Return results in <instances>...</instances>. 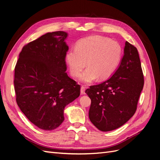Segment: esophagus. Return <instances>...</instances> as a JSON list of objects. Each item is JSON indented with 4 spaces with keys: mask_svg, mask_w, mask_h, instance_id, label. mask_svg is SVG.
I'll return each instance as SVG.
<instances>
[{
    "mask_svg": "<svg viewBox=\"0 0 160 160\" xmlns=\"http://www.w3.org/2000/svg\"><path fill=\"white\" fill-rule=\"evenodd\" d=\"M81 94L85 95V88L83 86H82L81 88Z\"/></svg>",
    "mask_w": 160,
    "mask_h": 160,
    "instance_id": "esophagus-1",
    "label": "esophagus"
}]
</instances>
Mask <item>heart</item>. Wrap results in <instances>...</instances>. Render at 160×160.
Listing matches in <instances>:
<instances>
[{
	"mask_svg": "<svg viewBox=\"0 0 160 160\" xmlns=\"http://www.w3.org/2000/svg\"><path fill=\"white\" fill-rule=\"evenodd\" d=\"M122 47L117 41L99 35L86 37L77 41L74 49L66 52L65 60L70 73L79 76L82 83L90 84L99 78L107 79L112 75L120 63Z\"/></svg>",
	"mask_w": 160,
	"mask_h": 160,
	"instance_id": "obj_1",
	"label": "heart"
}]
</instances>
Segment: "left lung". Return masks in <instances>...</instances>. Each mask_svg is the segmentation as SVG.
I'll return each mask as SVG.
<instances>
[{"label": "left lung", "mask_w": 160, "mask_h": 160, "mask_svg": "<svg viewBox=\"0 0 160 160\" xmlns=\"http://www.w3.org/2000/svg\"><path fill=\"white\" fill-rule=\"evenodd\" d=\"M144 79L138 49L128 41L119 65L109 79L85 91L91 100L89 119L102 132L122 126L137 109Z\"/></svg>", "instance_id": "1"}]
</instances>
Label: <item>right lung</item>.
<instances>
[{"mask_svg":"<svg viewBox=\"0 0 160 160\" xmlns=\"http://www.w3.org/2000/svg\"><path fill=\"white\" fill-rule=\"evenodd\" d=\"M68 33L47 32L24 46L14 69L17 105L31 123L51 131L64 121V109L80 95L68 76L65 56Z\"/></svg>","mask_w":160,"mask_h":160,"instance_id":"obj_1","label":"right lung"}]
</instances>
